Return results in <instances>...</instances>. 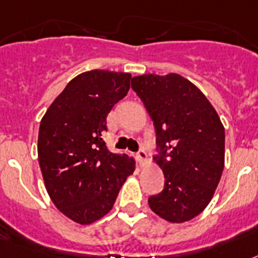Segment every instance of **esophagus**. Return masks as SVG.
<instances>
[{"label":"esophagus","instance_id":"obj_1","mask_svg":"<svg viewBox=\"0 0 258 258\" xmlns=\"http://www.w3.org/2000/svg\"><path fill=\"white\" fill-rule=\"evenodd\" d=\"M136 157H137V161L140 163V166H144L145 162H146V159H148V154H146L144 149H140V152L137 153Z\"/></svg>","mask_w":258,"mask_h":258}]
</instances>
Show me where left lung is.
I'll list each match as a JSON object with an SVG mask.
<instances>
[{"label": "left lung", "instance_id": "obj_1", "mask_svg": "<svg viewBox=\"0 0 258 258\" xmlns=\"http://www.w3.org/2000/svg\"><path fill=\"white\" fill-rule=\"evenodd\" d=\"M132 88L152 117L165 188L149 198L153 212L170 223L201 214L224 169V126L207 97L178 74L134 76Z\"/></svg>", "mask_w": 258, "mask_h": 258}]
</instances>
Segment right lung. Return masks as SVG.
Returning a JSON list of instances; mask_svg holds the SVG:
<instances>
[{
  "mask_svg": "<svg viewBox=\"0 0 258 258\" xmlns=\"http://www.w3.org/2000/svg\"><path fill=\"white\" fill-rule=\"evenodd\" d=\"M126 72L92 70L68 83L40 121L38 159L55 207L82 225L113 207L134 159L103 141L106 116L131 88Z\"/></svg>",
  "mask_w": 258,
  "mask_h": 258,
  "instance_id": "add662e5",
  "label": "right lung"
}]
</instances>
